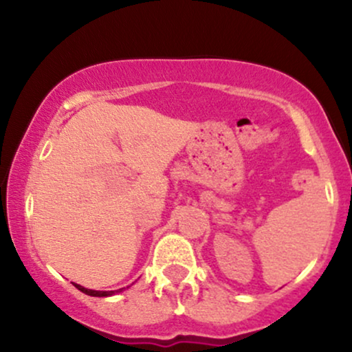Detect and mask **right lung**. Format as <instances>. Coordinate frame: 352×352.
<instances>
[{
  "label": "right lung",
  "instance_id": "obj_1",
  "mask_svg": "<svg viewBox=\"0 0 352 352\" xmlns=\"http://www.w3.org/2000/svg\"><path fill=\"white\" fill-rule=\"evenodd\" d=\"M74 286H76V288L79 289V292L86 293V294H89V296H98V298L112 296V294H116V293H120V292H122V289H117V292H96V289H87V288H84V286H80V285H74Z\"/></svg>",
  "mask_w": 352,
  "mask_h": 352
}]
</instances>
